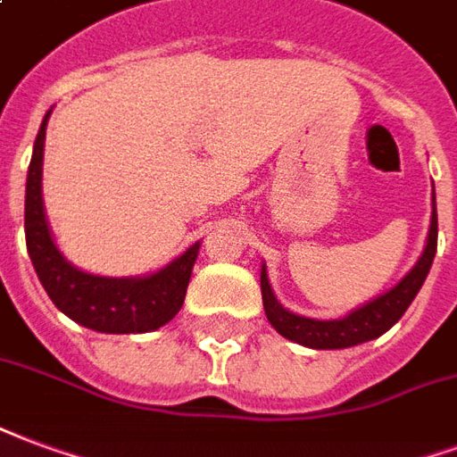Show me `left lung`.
I'll use <instances>...</instances> for the list:
<instances>
[{
    "label": "left lung",
    "instance_id": "left-lung-1",
    "mask_svg": "<svg viewBox=\"0 0 457 457\" xmlns=\"http://www.w3.org/2000/svg\"><path fill=\"white\" fill-rule=\"evenodd\" d=\"M436 245H438V218H436V195H434V212H431V228H428V239L424 254L417 262V266L404 276V278L373 303H368L356 312H351L344 320H310V317H300L278 305V300L273 297L269 278H266V266L262 269V297L263 310L269 322L280 337L290 341H297L310 349H346V346H356L363 341H370L380 337L390 329L392 324L400 320L402 314L407 312L411 300L417 297L419 288L424 286L428 276V269L434 263Z\"/></svg>",
    "mask_w": 457,
    "mask_h": 457
}]
</instances>
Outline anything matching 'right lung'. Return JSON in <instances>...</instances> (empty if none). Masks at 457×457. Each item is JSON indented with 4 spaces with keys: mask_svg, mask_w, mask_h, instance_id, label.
Instances as JSON below:
<instances>
[{
    "mask_svg": "<svg viewBox=\"0 0 457 457\" xmlns=\"http://www.w3.org/2000/svg\"><path fill=\"white\" fill-rule=\"evenodd\" d=\"M50 116V111H48ZM48 116L40 123L38 137L33 145V157L26 179V249L33 269L38 273L43 288L55 303L57 310L84 324L87 329L106 334H140L160 329L162 324L174 320L181 310L194 269L198 245H194L177 262H171L160 273L145 278H104L91 276L65 262L50 237L43 198H40V177H43V140Z\"/></svg>",
    "mask_w": 457,
    "mask_h": 457,
    "instance_id": "right-lung-1",
    "label": "right lung"
}]
</instances>
